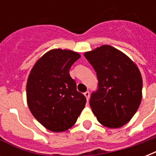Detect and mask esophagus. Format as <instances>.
<instances>
[{"label":"esophagus","instance_id":"1","mask_svg":"<svg viewBox=\"0 0 156 156\" xmlns=\"http://www.w3.org/2000/svg\"><path fill=\"white\" fill-rule=\"evenodd\" d=\"M84 96L86 97V98H87V100H88V99H89V96H90V93L88 91H86L84 93Z\"/></svg>","mask_w":156,"mask_h":156}]
</instances>
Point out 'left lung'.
I'll use <instances>...</instances> for the list:
<instances>
[{
    "instance_id": "1",
    "label": "left lung",
    "mask_w": 156,
    "mask_h": 156,
    "mask_svg": "<svg viewBox=\"0 0 156 156\" xmlns=\"http://www.w3.org/2000/svg\"><path fill=\"white\" fill-rule=\"evenodd\" d=\"M84 57L94 68L98 81L97 91L90 97L92 111L106 127H122L140 105V72L128 56L108 45L87 51Z\"/></svg>"
}]
</instances>
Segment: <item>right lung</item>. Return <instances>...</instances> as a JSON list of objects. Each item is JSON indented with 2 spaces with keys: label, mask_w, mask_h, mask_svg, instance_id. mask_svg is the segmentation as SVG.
Segmentation results:
<instances>
[{
  "label": "right lung",
  "mask_w": 156,
  "mask_h": 156,
  "mask_svg": "<svg viewBox=\"0 0 156 156\" xmlns=\"http://www.w3.org/2000/svg\"><path fill=\"white\" fill-rule=\"evenodd\" d=\"M81 56L71 50L52 49L33 66L27 83V99L32 115L46 129L63 132L73 125L86 105L77 91L69 69Z\"/></svg>",
  "instance_id": "add662e5"
}]
</instances>
